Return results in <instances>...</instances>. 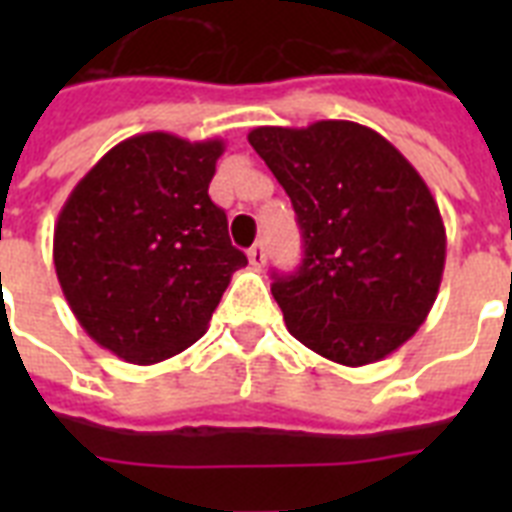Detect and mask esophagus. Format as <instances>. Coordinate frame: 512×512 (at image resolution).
Returning a JSON list of instances; mask_svg holds the SVG:
<instances>
[{
  "mask_svg": "<svg viewBox=\"0 0 512 512\" xmlns=\"http://www.w3.org/2000/svg\"><path fill=\"white\" fill-rule=\"evenodd\" d=\"M249 265H252V268H263L265 265V247L263 244H260V241H257L255 247H249Z\"/></svg>",
  "mask_w": 512,
  "mask_h": 512,
  "instance_id": "obj_1",
  "label": "esophagus"
}]
</instances>
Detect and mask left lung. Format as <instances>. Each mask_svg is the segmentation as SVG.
<instances>
[{
    "mask_svg": "<svg viewBox=\"0 0 512 512\" xmlns=\"http://www.w3.org/2000/svg\"><path fill=\"white\" fill-rule=\"evenodd\" d=\"M247 140L295 207L305 257L271 292L305 348L342 366L390 356L428 319L446 228L409 159L364 124L255 127Z\"/></svg>",
    "mask_w": 512,
    "mask_h": 512,
    "instance_id": "8db88e82",
    "label": "left lung"
}]
</instances>
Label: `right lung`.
I'll return each mask as SVG.
<instances>
[{"label":"right lung","instance_id":"add662e5","mask_svg":"<svg viewBox=\"0 0 512 512\" xmlns=\"http://www.w3.org/2000/svg\"><path fill=\"white\" fill-rule=\"evenodd\" d=\"M223 151L220 138L143 132L111 148L60 209L52 260L68 308L130 364L191 348L247 265L209 199Z\"/></svg>","mask_w":512,"mask_h":512}]
</instances>
